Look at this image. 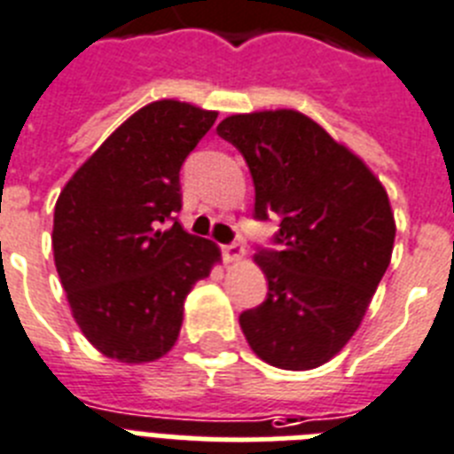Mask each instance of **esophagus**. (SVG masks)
I'll use <instances>...</instances> for the list:
<instances>
[{"label": "esophagus", "mask_w": 454, "mask_h": 454, "mask_svg": "<svg viewBox=\"0 0 454 454\" xmlns=\"http://www.w3.org/2000/svg\"><path fill=\"white\" fill-rule=\"evenodd\" d=\"M223 257L224 262H241L246 257V247L239 246V243H230V246H223Z\"/></svg>", "instance_id": "1"}]
</instances>
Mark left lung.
I'll return each instance as SVG.
<instances>
[{"mask_svg": "<svg viewBox=\"0 0 454 454\" xmlns=\"http://www.w3.org/2000/svg\"><path fill=\"white\" fill-rule=\"evenodd\" d=\"M254 184V218H280L254 262L269 280L262 305L239 317L254 354L280 370L324 365L358 331L390 264L388 192L365 162L296 110L223 119Z\"/></svg>", "mask_w": 454, "mask_h": 454, "instance_id": "left-lung-1", "label": "left lung"}]
</instances>
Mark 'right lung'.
<instances>
[{"instance_id": "1", "label": "right lung", "mask_w": 454, "mask_h": 454, "mask_svg": "<svg viewBox=\"0 0 454 454\" xmlns=\"http://www.w3.org/2000/svg\"><path fill=\"white\" fill-rule=\"evenodd\" d=\"M218 112L156 100L128 116L87 158L54 204L52 250L84 338L119 363L168 354L184 301L220 262V247L188 234L179 172Z\"/></svg>"}]
</instances>
